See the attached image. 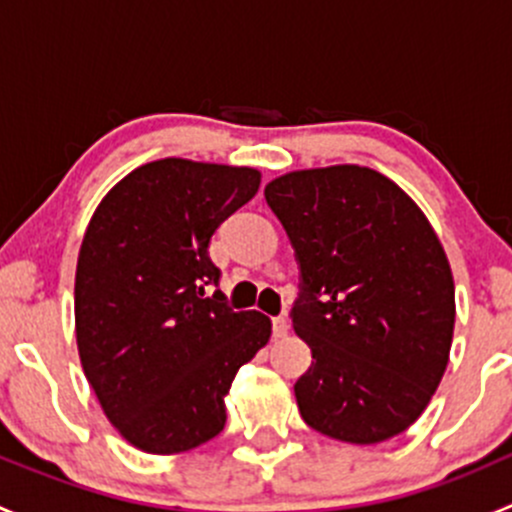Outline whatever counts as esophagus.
<instances>
[{"label": "esophagus", "instance_id": "34e87169", "mask_svg": "<svg viewBox=\"0 0 512 512\" xmlns=\"http://www.w3.org/2000/svg\"><path fill=\"white\" fill-rule=\"evenodd\" d=\"M272 332H275L277 339L287 337V332H289L287 317H275V319H272Z\"/></svg>", "mask_w": 512, "mask_h": 512}]
</instances>
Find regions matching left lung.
<instances>
[{
  "label": "left lung",
  "instance_id": "left-lung-1",
  "mask_svg": "<svg viewBox=\"0 0 512 512\" xmlns=\"http://www.w3.org/2000/svg\"><path fill=\"white\" fill-rule=\"evenodd\" d=\"M302 270L294 384L314 431L359 446L399 436L436 394L456 324L448 257L421 208L364 165L292 170L265 185Z\"/></svg>",
  "mask_w": 512,
  "mask_h": 512
}]
</instances>
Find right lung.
Instances as JSON below:
<instances>
[{"label": "right lung", "mask_w": 512, "mask_h": 512, "mask_svg": "<svg viewBox=\"0 0 512 512\" xmlns=\"http://www.w3.org/2000/svg\"><path fill=\"white\" fill-rule=\"evenodd\" d=\"M260 178L247 165L153 160L118 180L86 227L74 287L81 366L141 451L170 456L218 436L237 369L270 342V317L205 294L220 280L210 237Z\"/></svg>", "instance_id": "add662e5"}]
</instances>
